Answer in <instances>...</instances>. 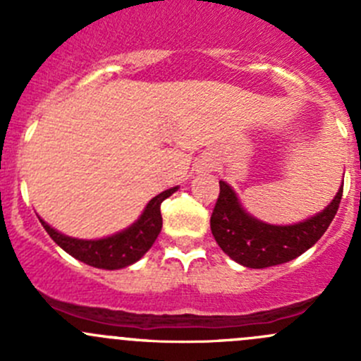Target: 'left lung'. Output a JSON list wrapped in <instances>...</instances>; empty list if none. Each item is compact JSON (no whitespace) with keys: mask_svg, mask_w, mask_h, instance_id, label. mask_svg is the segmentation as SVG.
<instances>
[{"mask_svg":"<svg viewBox=\"0 0 361 361\" xmlns=\"http://www.w3.org/2000/svg\"><path fill=\"white\" fill-rule=\"evenodd\" d=\"M342 199V187L334 201L314 216L293 225H271L246 213L235 192L220 181V195L211 214V232L218 246L238 264L264 269L300 257L325 234Z\"/></svg>","mask_w":361,"mask_h":361,"instance_id":"left-lung-1","label":"left lung"}]
</instances>
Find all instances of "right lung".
Listing matches in <instances>:
<instances>
[{
    "mask_svg": "<svg viewBox=\"0 0 361 361\" xmlns=\"http://www.w3.org/2000/svg\"><path fill=\"white\" fill-rule=\"evenodd\" d=\"M178 187L164 190L162 194L155 195L150 202L147 204L145 211L137 221H134L126 231L113 234L104 239H75L69 235L61 234L56 228L50 227L49 224L39 218L43 228L49 232L50 238L56 241L66 253L75 257L76 260L83 262L87 265H92L97 269H106V271H115V269H123L127 265H133L134 262L140 260L152 245L155 243L157 235L162 228V214H160V204L164 199L173 195Z\"/></svg>",
    "mask_w": 361,
    "mask_h": 361,
    "instance_id": "obj_1",
    "label": "right lung"
}]
</instances>
